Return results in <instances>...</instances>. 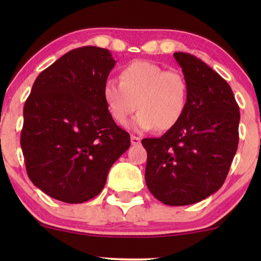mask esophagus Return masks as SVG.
<instances>
[{
  "mask_svg": "<svg viewBox=\"0 0 261 261\" xmlns=\"http://www.w3.org/2000/svg\"><path fill=\"white\" fill-rule=\"evenodd\" d=\"M140 143H141L140 137L135 136V135H131V145L136 146V145H140Z\"/></svg>",
  "mask_w": 261,
  "mask_h": 261,
  "instance_id": "1",
  "label": "esophagus"
}]
</instances>
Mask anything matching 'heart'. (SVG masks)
Masks as SVG:
<instances>
[{
	"mask_svg": "<svg viewBox=\"0 0 261 261\" xmlns=\"http://www.w3.org/2000/svg\"><path fill=\"white\" fill-rule=\"evenodd\" d=\"M119 81L107 80L101 91L116 124H125L136 108L140 112L131 122L135 131L172 130L184 116L189 86L179 71H167L154 62L136 60L121 68Z\"/></svg>",
	"mask_w": 261,
	"mask_h": 261,
	"instance_id": "obj_1",
	"label": "heart"
}]
</instances>
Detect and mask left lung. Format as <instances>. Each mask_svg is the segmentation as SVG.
<instances>
[{"mask_svg": "<svg viewBox=\"0 0 261 261\" xmlns=\"http://www.w3.org/2000/svg\"><path fill=\"white\" fill-rule=\"evenodd\" d=\"M189 86L179 124L158 139H143L145 179L169 206L201 201L223 185L238 148L241 113L228 83L196 56L174 53Z\"/></svg>", "mask_w": 261, "mask_h": 261, "instance_id": "left-lung-1", "label": "left lung"}]
</instances>
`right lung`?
Instances as JSON below:
<instances>
[{
	"mask_svg": "<svg viewBox=\"0 0 261 261\" xmlns=\"http://www.w3.org/2000/svg\"><path fill=\"white\" fill-rule=\"evenodd\" d=\"M114 66L109 50L73 49L39 74L27 98L20 133L27 173L53 199L81 203L97 196L130 147L101 94Z\"/></svg>",
	"mask_w": 261,
	"mask_h": 261,
	"instance_id": "1",
	"label": "right lung"
}]
</instances>
